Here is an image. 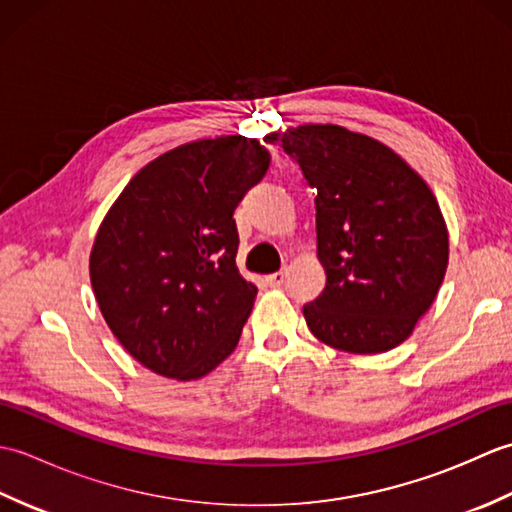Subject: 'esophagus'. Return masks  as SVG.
Here are the masks:
<instances>
[{"mask_svg":"<svg viewBox=\"0 0 512 512\" xmlns=\"http://www.w3.org/2000/svg\"><path fill=\"white\" fill-rule=\"evenodd\" d=\"M286 277H288L286 270H277V273H273V275H268V277H266V284H268V286H273V288H279V286H284Z\"/></svg>","mask_w":512,"mask_h":512,"instance_id":"esophagus-1","label":"esophagus"}]
</instances>
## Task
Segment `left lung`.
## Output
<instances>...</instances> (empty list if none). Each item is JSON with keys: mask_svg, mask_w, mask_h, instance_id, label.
<instances>
[{"mask_svg": "<svg viewBox=\"0 0 512 512\" xmlns=\"http://www.w3.org/2000/svg\"><path fill=\"white\" fill-rule=\"evenodd\" d=\"M281 147L317 189V257L328 281L303 306L310 332L350 354L394 350L447 273L436 195L394 149L341 125L288 127Z\"/></svg>", "mask_w": 512, "mask_h": 512, "instance_id": "obj_1", "label": "left lung"}]
</instances>
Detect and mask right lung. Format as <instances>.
<instances>
[{
    "mask_svg": "<svg viewBox=\"0 0 512 512\" xmlns=\"http://www.w3.org/2000/svg\"><path fill=\"white\" fill-rule=\"evenodd\" d=\"M268 165L257 138L195 140L140 169L103 217L90 253L94 297L151 372L198 380L237 347L257 286L235 264L233 213Z\"/></svg>",
    "mask_w": 512,
    "mask_h": 512,
    "instance_id": "obj_1",
    "label": "right lung"
}]
</instances>
